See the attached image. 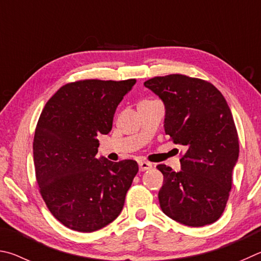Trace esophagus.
<instances>
[{
    "label": "esophagus",
    "instance_id": "obj_1",
    "mask_svg": "<svg viewBox=\"0 0 261 261\" xmlns=\"http://www.w3.org/2000/svg\"><path fill=\"white\" fill-rule=\"evenodd\" d=\"M139 166H140V171L141 172H144V171L150 170V168L152 167V164L151 163H148V162H140L139 163Z\"/></svg>",
    "mask_w": 261,
    "mask_h": 261
}]
</instances>
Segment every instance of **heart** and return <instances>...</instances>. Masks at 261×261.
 I'll list each match as a JSON object with an SVG mask.
<instances>
[{
  "label": "heart",
  "instance_id": "obj_1",
  "mask_svg": "<svg viewBox=\"0 0 261 261\" xmlns=\"http://www.w3.org/2000/svg\"><path fill=\"white\" fill-rule=\"evenodd\" d=\"M144 100H147V99H144Z\"/></svg>",
  "mask_w": 261,
  "mask_h": 261
}]
</instances>
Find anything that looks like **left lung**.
<instances>
[{
  "label": "left lung",
  "mask_w": 261,
  "mask_h": 261,
  "mask_svg": "<svg viewBox=\"0 0 261 261\" xmlns=\"http://www.w3.org/2000/svg\"><path fill=\"white\" fill-rule=\"evenodd\" d=\"M165 104V133L182 145L181 171L161 164L163 212L180 223L202 227L225 211L240 153L239 135L225 97L208 81L184 74L144 82Z\"/></svg>",
  "instance_id": "8db88e82"
}]
</instances>
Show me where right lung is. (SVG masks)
<instances>
[{"label":"right lung","instance_id":"1","mask_svg":"<svg viewBox=\"0 0 261 261\" xmlns=\"http://www.w3.org/2000/svg\"><path fill=\"white\" fill-rule=\"evenodd\" d=\"M135 79H87L61 87L41 112L33 141L36 182L53 216L72 230L91 232L112 222L139 172L138 163L97 159L96 136Z\"/></svg>","mask_w":261,"mask_h":261}]
</instances>
